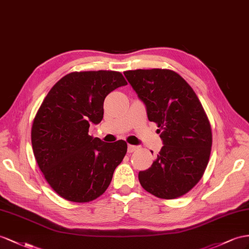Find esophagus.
I'll use <instances>...</instances> for the list:
<instances>
[{
  "mask_svg": "<svg viewBox=\"0 0 249 249\" xmlns=\"http://www.w3.org/2000/svg\"><path fill=\"white\" fill-rule=\"evenodd\" d=\"M137 149H139V146L130 145V144L127 146V151H128V152H133V151H136Z\"/></svg>",
  "mask_w": 249,
  "mask_h": 249,
  "instance_id": "1",
  "label": "esophagus"
}]
</instances>
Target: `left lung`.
Segmentation results:
<instances>
[{"label":"left lung","instance_id":"8db88e82","mask_svg":"<svg viewBox=\"0 0 249 249\" xmlns=\"http://www.w3.org/2000/svg\"><path fill=\"white\" fill-rule=\"evenodd\" d=\"M147 111L162 130L163 147L151 167L139 173L142 187L161 199H176L200 181L209 161L213 135L194 89L168 69L124 72Z\"/></svg>","mask_w":249,"mask_h":249}]
</instances>
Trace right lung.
Returning <instances> with one entry per match:
<instances>
[{
  "label": "right lung",
  "instance_id": "right-lung-1",
  "mask_svg": "<svg viewBox=\"0 0 249 249\" xmlns=\"http://www.w3.org/2000/svg\"><path fill=\"white\" fill-rule=\"evenodd\" d=\"M127 85L117 71L71 72L56 82L37 110L31 144L37 165L56 194L71 202L97 199L109 186L127 151L123 140L88 135L103 119L108 93Z\"/></svg>",
  "mask_w": 249,
  "mask_h": 249
}]
</instances>
